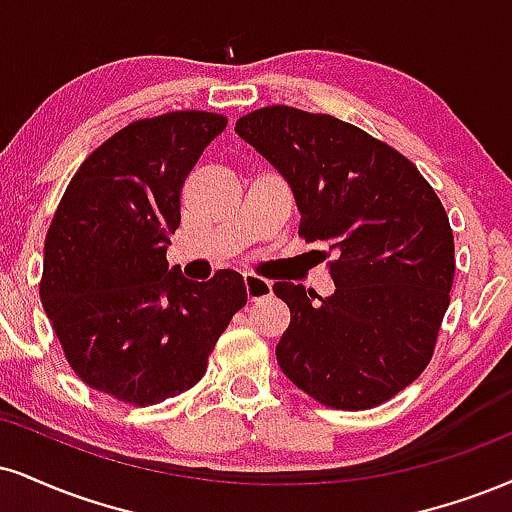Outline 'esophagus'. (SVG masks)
<instances>
[{
  "label": "esophagus",
  "mask_w": 512,
  "mask_h": 512,
  "mask_svg": "<svg viewBox=\"0 0 512 512\" xmlns=\"http://www.w3.org/2000/svg\"><path fill=\"white\" fill-rule=\"evenodd\" d=\"M245 293H248V300H262L272 295V281L262 279V276L255 274H245Z\"/></svg>",
  "instance_id": "1"
}]
</instances>
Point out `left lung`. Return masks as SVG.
<instances>
[{
	"label": "left lung",
	"mask_w": 512,
	"mask_h": 512,
	"mask_svg": "<svg viewBox=\"0 0 512 512\" xmlns=\"http://www.w3.org/2000/svg\"><path fill=\"white\" fill-rule=\"evenodd\" d=\"M236 133L288 181L300 236L334 255L336 291L319 303L274 283L291 310L279 367L329 408H377L434 355L455 276L446 209L408 157L336 116L274 104Z\"/></svg>",
	"instance_id": "obj_1"
}]
</instances>
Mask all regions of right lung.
<instances>
[{"label":"right lung","instance_id":"1","mask_svg":"<svg viewBox=\"0 0 512 512\" xmlns=\"http://www.w3.org/2000/svg\"><path fill=\"white\" fill-rule=\"evenodd\" d=\"M224 128L226 116L195 109L128 123L80 164L61 197L40 300L90 389L140 408L193 389L248 303L238 272L195 283L166 262L183 183Z\"/></svg>","mask_w":512,"mask_h":512}]
</instances>
